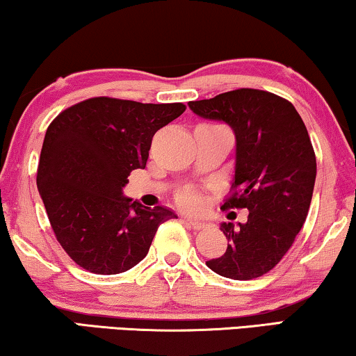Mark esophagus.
<instances>
[{"instance_id":"esophagus-1","label":"esophagus","mask_w":356,"mask_h":356,"mask_svg":"<svg viewBox=\"0 0 356 356\" xmlns=\"http://www.w3.org/2000/svg\"><path fill=\"white\" fill-rule=\"evenodd\" d=\"M185 221H187V224L192 229H195V230H200V229H203V227H207L208 224L207 222H202V221H195V219H185Z\"/></svg>"}]
</instances>
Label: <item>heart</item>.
I'll use <instances>...</instances> for the list:
<instances>
[{
    "mask_svg": "<svg viewBox=\"0 0 356 356\" xmlns=\"http://www.w3.org/2000/svg\"><path fill=\"white\" fill-rule=\"evenodd\" d=\"M177 202L184 209H188V211H193V209H198L200 204H202V198L198 197V193L195 190H184L182 193H179Z\"/></svg>",
    "mask_w": 356,
    "mask_h": 356,
    "instance_id": "heart-1",
    "label": "heart"
}]
</instances>
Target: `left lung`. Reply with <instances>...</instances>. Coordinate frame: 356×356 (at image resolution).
Wrapping results in <instances>:
<instances>
[{
  "label": "left lung",
  "mask_w": 356,
  "mask_h": 356,
  "mask_svg": "<svg viewBox=\"0 0 356 356\" xmlns=\"http://www.w3.org/2000/svg\"><path fill=\"white\" fill-rule=\"evenodd\" d=\"M188 106L234 129L235 176L221 208L250 211L245 224H221L227 250L207 266L229 279H257L282 259L308 216L316 179L308 130L289 99L264 90L238 88Z\"/></svg>",
  "instance_id": "left-lung-1"
}]
</instances>
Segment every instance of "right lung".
Returning <instances> with one entry per match:
<instances>
[{
	"label": "right lung",
	"mask_w": 356,
	"mask_h": 356,
	"mask_svg": "<svg viewBox=\"0 0 356 356\" xmlns=\"http://www.w3.org/2000/svg\"><path fill=\"white\" fill-rule=\"evenodd\" d=\"M184 103L95 97L59 113L44 134L37 187L54 237L93 274H119L147 257L159 224L177 218L122 197L134 169L147 166L153 135Z\"/></svg>",
	"instance_id": "1"
}]
</instances>
